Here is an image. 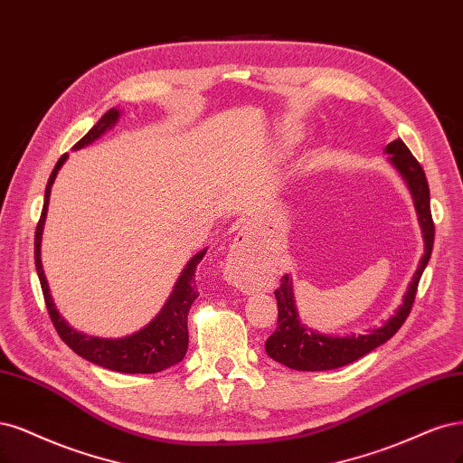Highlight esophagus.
Masks as SVG:
<instances>
[{
  "mask_svg": "<svg viewBox=\"0 0 463 463\" xmlns=\"http://www.w3.org/2000/svg\"><path fill=\"white\" fill-rule=\"evenodd\" d=\"M250 245V235L247 233V232H241L239 233V237L235 239V243H233V247H232V254H230V259H228V268L230 269H235V268H239V266H243V262H247V252L250 250V249H247ZM254 250V249H252Z\"/></svg>",
  "mask_w": 463,
  "mask_h": 463,
  "instance_id": "obj_1",
  "label": "esophagus"
}]
</instances>
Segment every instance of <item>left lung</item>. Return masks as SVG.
I'll use <instances>...</instances> for the list:
<instances>
[{
    "instance_id": "obj_1",
    "label": "left lung",
    "mask_w": 463,
    "mask_h": 463,
    "mask_svg": "<svg viewBox=\"0 0 463 463\" xmlns=\"http://www.w3.org/2000/svg\"><path fill=\"white\" fill-rule=\"evenodd\" d=\"M387 153L392 155L391 163L402 174L411 191L425 239V254L420 262L416 276H413L410 283V289L404 297V305L398 308V312L383 327L373 329L368 335H358V337H354V335H350V337H327V335H317L300 326L293 302L291 279L283 276L279 287L274 291L278 300V327L266 341V353L269 358L287 365V368L300 372H324L341 368V365L354 362L372 353L379 345L387 343L392 335L404 326L406 317L411 312L421 274L429 259H431L435 243L431 197H429V184L425 178V172L418 163V158L406 147V143L402 139L389 143Z\"/></svg>"
}]
</instances>
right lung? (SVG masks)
<instances>
[{
    "label": "right lung",
    "instance_id": "1",
    "mask_svg": "<svg viewBox=\"0 0 463 463\" xmlns=\"http://www.w3.org/2000/svg\"><path fill=\"white\" fill-rule=\"evenodd\" d=\"M118 118V110L110 109L101 117V120L93 126V128L80 139L74 149H80L88 146L93 139H98L109 126H113ZM67 155H62L50 180H47L45 185V199H43V209L42 216L38 220L36 226V235H34V260H36V272L40 278L42 285V293L43 300L47 307V314H50L55 331L59 333V337L65 341L69 348H72L78 356L86 358L91 364H98L101 368L120 372V373H156L163 372L170 365L178 364L184 360L187 343H189V335H187V312L189 307L194 305V300L199 297L197 287H195V272L199 262L204 259L206 250H201L195 254L194 259L189 260L187 268L182 272L176 287L155 320L139 333L130 335V337L124 339H98V337H86V335L74 331L65 324V320L59 316V312L53 307V300L50 295V289H47V281L42 269V260H40V243H42V230H43V222H45V213H47V203H50V191L52 184L57 176V172L61 165L65 163Z\"/></svg>",
    "mask_w": 463,
    "mask_h": 463
}]
</instances>
